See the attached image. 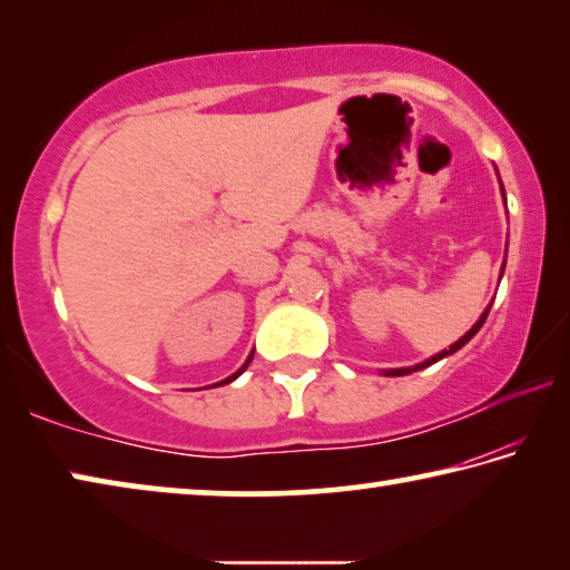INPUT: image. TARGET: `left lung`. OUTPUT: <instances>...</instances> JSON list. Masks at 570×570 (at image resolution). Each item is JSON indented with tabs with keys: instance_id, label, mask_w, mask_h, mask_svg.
Returning <instances> with one entry per match:
<instances>
[{
	"instance_id": "1",
	"label": "left lung",
	"mask_w": 570,
	"mask_h": 570,
	"mask_svg": "<svg viewBox=\"0 0 570 570\" xmlns=\"http://www.w3.org/2000/svg\"><path fill=\"white\" fill-rule=\"evenodd\" d=\"M500 188H503V183H500ZM503 196H505V190H503ZM500 276H503V272H500ZM493 306V304H490ZM490 306L485 308V312L480 314V320L472 324V330L465 334V336H460V340L450 346V350H442L440 354H435V356H430L428 362H422V364H417V366H402V370H387L384 374H387V377H402V374H410V372H417V370H424V366H430V364H435V362H440V360H445V356H450V354H455L460 346H465L472 336H475L478 332H480V326L485 324V320H488V312H490Z\"/></svg>"
}]
</instances>
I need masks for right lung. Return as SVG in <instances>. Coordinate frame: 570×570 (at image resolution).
I'll return each mask as SVG.
<instances>
[{
	"instance_id": "add662e5",
	"label": "right lung",
	"mask_w": 570,
	"mask_h": 570,
	"mask_svg": "<svg viewBox=\"0 0 570 570\" xmlns=\"http://www.w3.org/2000/svg\"><path fill=\"white\" fill-rule=\"evenodd\" d=\"M250 360H254V352H250V354H248V360H246V364H244V366H240V370H238V372H234V374H230V377H226L224 382H218V384H214V387H220V384H228V382H234V380L238 377V374H244V370H246V366L250 364Z\"/></svg>"
}]
</instances>
